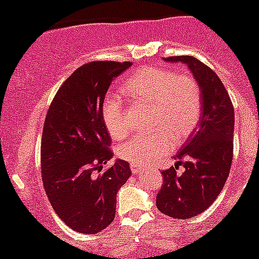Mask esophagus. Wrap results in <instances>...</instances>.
Wrapping results in <instances>:
<instances>
[{
  "mask_svg": "<svg viewBox=\"0 0 259 259\" xmlns=\"http://www.w3.org/2000/svg\"><path fill=\"white\" fill-rule=\"evenodd\" d=\"M130 169H132L133 174H138V173H140V171H141V167H140L139 164H134V163L130 164Z\"/></svg>",
  "mask_w": 259,
  "mask_h": 259,
  "instance_id": "34e87169",
  "label": "esophagus"
}]
</instances>
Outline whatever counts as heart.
<instances>
[{
	"label": "heart",
	"mask_w": 259,
	"mask_h": 259,
	"mask_svg": "<svg viewBox=\"0 0 259 259\" xmlns=\"http://www.w3.org/2000/svg\"><path fill=\"white\" fill-rule=\"evenodd\" d=\"M130 97L151 106V134H138L117 147L121 159L134 164H150L171 151L194 133L202 115V92L198 82L189 74H175L158 67L140 69L124 82ZM102 119L113 139L129 132L123 103L107 97L102 103Z\"/></svg>",
	"instance_id": "b5f03b06"
}]
</instances>
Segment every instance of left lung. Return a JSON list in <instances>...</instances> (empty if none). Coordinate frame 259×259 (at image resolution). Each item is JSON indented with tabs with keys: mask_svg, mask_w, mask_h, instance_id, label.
Wrapping results in <instances>:
<instances>
[{
	"mask_svg": "<svg viewBox=\"0 0 259 259\" xmlns=\"http://www.w3.org/2000/svg\"><path fill=\"white\" fill-rule=\"evenodd\" d=\"M165 62L185 63L202 92V115L197 130L163 170L156 204L163 214L189 219L208 209L225 185L233 162L234 107L221 79L192 56H174ZM179 165L186 170L177 173Z\"/></svg>",
	"mask_w": 259,
	"mask_h": 259,
	"instance_id": "8db88e82",
	"label": "left lung"
}]
</instances>
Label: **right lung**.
Here are the masks:
<instances>
[{"label":"right lung","instance_id":"add662e5","mask_svg":"<svg viewBox=\"0 0 259 259\" xmlns=\"http://www.w3.org/2000/svg\"><path fill=\"white\" fill-rule=\"evenodd\" d=\"M132 62L94 61L74 72L53 97L41 139V177L57 215L73 230L97 234L115 217L117 192L132 170L113 157L102 103L113 79Z\"/></svg>","mask_w":259,"mask_h":259}]
</instances>
